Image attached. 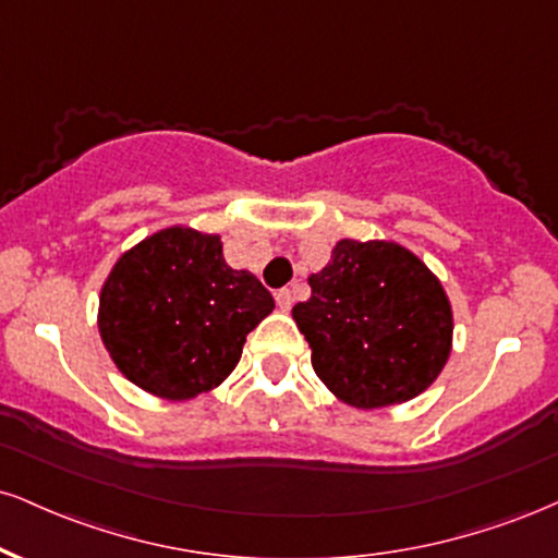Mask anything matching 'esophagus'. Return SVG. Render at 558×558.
Here are the masks:
<instances>
[{
  "mask_svg": "<svg viewBox=\"0 0 558 558\" xmlns=\"http://www.w3.org/2000/svg\"><path fill=\"white\" fill-rule=\"evenodd\" d=\"M275 301H278L280 312H291V306H293V293L288 291V288H283V291L275 293Z\"/></svg>",
  "mask_w": 558,
  "mask_h": 558,
  "instance_id": "34e87169",
  "label": "esophagus"
}]
</instances>
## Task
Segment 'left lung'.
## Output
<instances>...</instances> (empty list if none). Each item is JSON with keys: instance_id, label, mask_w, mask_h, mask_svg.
<instances>
[{"instance_id": "obj_1", "label": "left lung", "mask_w": 558, "mask_h": 558, "mask_svg": "<svg viewBox=\"0 0 558 558\" xmlns=\"http://www.w3.org/2000/svg\"><path fill=\"white\" fill-rule=\"evenodd\" d=\"M293 306L317 377L359 411L400 405L434 385L452 353L454 317L441 280L389 239H340Z\"/></svg>"}]
</instances>
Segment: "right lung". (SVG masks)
Wrapping results in <instances>:
<instances>
[{"instance_id":"obj_1","label":"right lung","mask_w":558,"mask_h":558,"mask_svg":"<svg viewBox=\"0 0 558 558\" xmlns=\"http://www.w3.org/2000/svg\"><path fill=\"white\" fill-rule=\"evenodd\" d=\"M275 308L250 270H233L220 233L169 226L113 262L98 296V332L132 385L163 400L220 387L246 335Z\"/></svg>"}]
</instances>
